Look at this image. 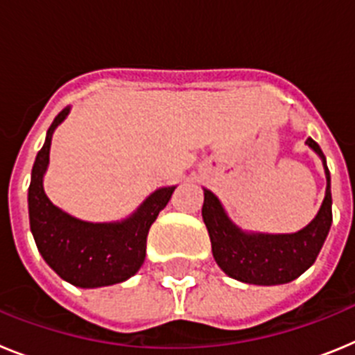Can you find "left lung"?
Here are the masks:
<instances>
[{
  "label": "left lung",
  "mask_w": 355,
  "mask_h": 355,
  "mask_svg": "<svg viewBox=\"0 0 355 355\" xmlns=\"http://www.w3.org/2000/svg\"><path fill=\"white\" fill-rule=\"evenodd\" d=\"M306 144L320 158L325 156L318 144ZM327 190L320 211L302 231L293 234H245L229 220L224 208L209 190H205L202 220L211 240L213 258L229 277L241 283L274 286L290 283L315 263L332 222L331 175L325 165Z\"/></svg>",
  "instance_id": "obj_1"
}]
</instances>
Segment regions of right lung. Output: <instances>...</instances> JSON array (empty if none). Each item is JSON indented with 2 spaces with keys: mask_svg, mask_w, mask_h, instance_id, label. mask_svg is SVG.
I'll return each mask as SVG.
<instances>
[{
  "mask_svg": "<svg viewBox=\"0 0 355 355\" xmlns=\"http://www.w3.org/2000/svg\"><path fill=\"white\" fill-rule=\"evenodd\" d=\"M67 114L69 108H64L55 117L31 168L28 188L31 233L44 261L67 283L80 288L122 283L142 266L150 224L167 206L175 187L150 193L137 213L117 224L81 222L56 208L44 193L42 178L49 163L53 131Z\"/></svg>",
  "mask_w": 355,
  "mask_h": 355,
  "instance_id": "obj_1",
  "label": "right lung"
}]
</instances>
